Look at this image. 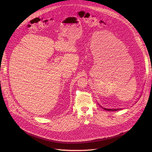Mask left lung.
Listing matches in <instances>:
<instances>
[{
	"label": "left lung",
	"instance_id": "8db88e82",
	"mask_svg": "<svg viewBox=\"0 0 152 152\" xmlns=\"http://www.w3.org/2000/svg\"><path fill=\"white\" fill-rule=\"evenodd\" d=\"M102 108H103L105 110H107V111H118V110H121V108H116V109H115V108H103V107H102L101 105H100Z\"/></svg>",
	"mask_w": 152,
	"mask_h": 152
}]
</instances>
